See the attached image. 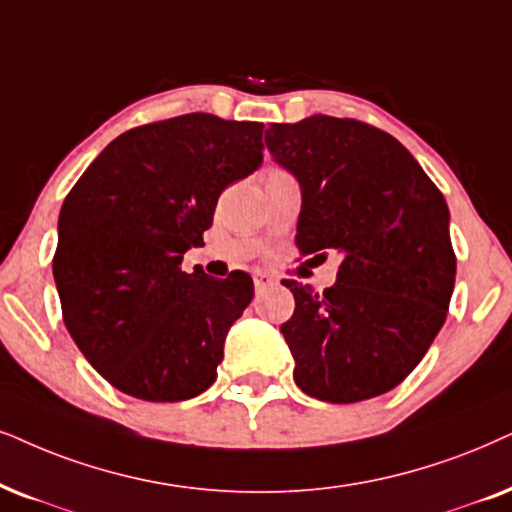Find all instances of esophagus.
<instances>
[{
  "instance_id": "34e87169",
  "label": "esophagus",
  "mask_w": 512,
  "mask_h": 512,
  "mask_svg": "<svg viewBox=\"0 0 512 512\" xmlns=\"http://www.w3.org/2000/svg\"><path fill=\"white\" fill-rule=\"evenodd\" d=\"M252 281H255L257 293H262V290H267L269 286H274L276 278L269 276V274H264V271H255V274H252Z\"/></svg>"
}]
</instances>
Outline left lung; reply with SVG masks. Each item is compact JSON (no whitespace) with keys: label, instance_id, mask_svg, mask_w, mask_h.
<instances>
[{"label":"left lung","instance_id":"8db88e82","mask_svg":"<svg viewBox=\"0 0 512 512\" xmlns=\"http://www.w3.org/2000/svg\"><path fill=\"white\" fill-rule=\"evenodd\" d=\"M264 144L300 184L297 248L340 255L323 293L283 281L295 297L281 326L295 383L331 404L385 394L444 326L456 281L446 200L397 139L364 122H274Z\"/></svg>","mask_w":512,"mask_h":512}]
</instances>
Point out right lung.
<instances>
[{"label":"right lung","instance_id":"1","mask_svg":"<svg viewBox=\"0 0 512 512\" xmlns=\"http://www.w3.org/2000/svg\"><path fill=\"white\" fill-rule=\"evenodd\" d=\"M262 122L189 113L120 134L63 200L54 281L84 359L129 397L181 401L215 383L255 293L245 271H181L217 198L262 165Z\"/></svg>","mask_w":512,"mask_h":512}]
</instances>
